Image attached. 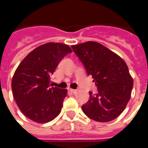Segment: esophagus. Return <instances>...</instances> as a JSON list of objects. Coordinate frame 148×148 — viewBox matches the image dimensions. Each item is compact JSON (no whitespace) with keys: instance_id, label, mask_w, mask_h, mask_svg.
<instances>
[{"instance_id":"1","label":"esophagus","mask_w":148,"mask_h":148,"mask_svg":"<svg viewBox=\"0 0 148 148\" xmlns=\"http://www.w3.org/2000/svg\"><path fill=\"white\" fill-rule=\"evenodd\" d=\"M70 92H71V93H77V90H73V89H71V90H70Z\"/></svg>"}]
</instances>
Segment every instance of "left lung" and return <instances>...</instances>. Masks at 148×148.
Masks as SVG:
<instances>
[{"instance_id": "8db88e82", "label": "left lung", "mask_w": 148, "mask_h": 148, "mask_svg": "<svg viewBox=\"0 0 148 148\" xmlns=\"http://www.w3.org/2000/svg\"><path fill=\"white\" fill-rule=\"evenodd\" d=\"M88 75L92 76L97 93L82 106L88 117L98 122L114 120L130 100L133 80L127 64L114 52L93 41L71 46Z\"/></svg>"}]
</instances>
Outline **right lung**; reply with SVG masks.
Segmentation results:
<instances>
[{"instance_id": "obj_1", "label": "right lung", "mask_w": 148, "mask_h": 148, "mask_svg": "<svg viewBox=\"0 0 148 148\" xmlns=\"http://www.w3.org/2000/svg\"><path fill=\"white\" fill-rule=\"evenodd\" d=\"M71 52L66 44L47 42L30 52L15 71L13 97L21 111L32 121L47 123L60 113L67 90L52 86L50 76Z\"/></svg>"}]
</instances>
